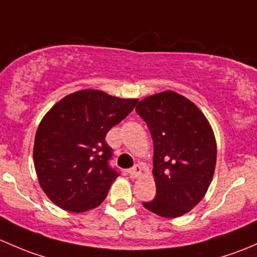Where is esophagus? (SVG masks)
Returning a JSON list of instances; mask_svg holds the SVG:
<instances>
[{"instance_id": "obj_1", "label": "esophagus", "mask_w": 257, "mask_h": 257, "mask_svg": "<svg viewBox=\"0 0 257 257\" xmlns=\"http://www.w3.org/2000/svg\"><path fill=\"white\" fill-rule=\"evenodd\" d=\"M128 173H130V177H131V178H137V177H140L142 174V169L139 165H136L135 167H132L131 169H130Z\"/></svg>"}]
</instances>
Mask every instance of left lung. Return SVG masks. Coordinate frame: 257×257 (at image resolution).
Wrapping results in <instances>:
<instances>
[{
  "label": "left lung",
  "instance_id": "8db88e82",
  "mask_svg": "<svg viewBox=\"0 0 257 257\" xmlns=\"http://www.w3.org/2000/svg\"><path fill=\"white\" fill-rule=\"evenodd\" d=\"M137 113L153 140L156 197L144 207L163 218L192 210L207 193L216 163L210 123L187 97L167 90L141 100Z\"/></svg>",
  "mask_w": 257,
  "mask_h": 257
}]
</instances>
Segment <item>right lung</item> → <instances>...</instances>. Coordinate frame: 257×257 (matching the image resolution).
Returning a JSON list of instances; mask_svg holds the SVG:
<instances>
[{"label":"right lung","instance_id":"obj_1","mask_svg":"<svg viewBox=\"0 0 257 257\" xmlns=\"http://www.w3.org/2000/svg\"><path fill=\"white\" fill-rule=\"evenodd\" d=\"M137 102L85 89L63 97L44 115L33 160L39 184L54 204L84 213L104 202L118 176L109 166L112 148L105 137Z\"/></svg>","mask_w":257,"mask_h":257}]
</instances>
